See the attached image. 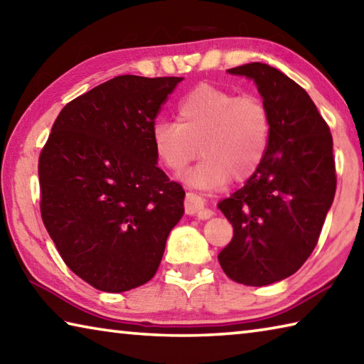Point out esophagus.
I'll return each mask as SVG.
<instances>
[{
	"label": "esophagus",
	"mask_w": 364,
	"mask_h": 364,
	"mask_svg": "<svg viewBox=\"0 0 364 364\" xmlns=\"http://www.w3.org/2000/svg\"><path fill=\"white\" fill-rule=\"evenodd\" d=\"M183 205H186V213L188 215H198V218H201V219L211 218V211H206L205 200H203L200 195L187 193Z\"/></svg>",
	"instance_id": "obj_1"
}]
</instances>
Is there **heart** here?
Wrapping results in <instances>:
<instances>
[{
  "label": "heart",
  "mask_w": 364,
  "mask_h": 364,
  "mask_svg": "<svg viewBox=\"0 0 364 364\" xmlns=\"http://www.w3.org/2000/svg\"><path fill=\"white\" fill-rule=\"evenodd\" d=\"M177 123L158 119L151 127L155 155L177 172L205 158L183 178L200 188H218L228 181L250 178L264 163L270 145L269 108L256 94L237 95L224 87L200 85L177 104Z\"/></svg>",
  "instance_id": "b5f03b06"
}]
</instances>
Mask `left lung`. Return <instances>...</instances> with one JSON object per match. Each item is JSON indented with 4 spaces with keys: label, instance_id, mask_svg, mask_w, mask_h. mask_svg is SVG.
<instances>
[{
    "label": "left lung",
    "instance_id": "left-lung-1",
    "mask_svg": "<svg viewBox=\"0 0 364 364\" xmlns=\"http://www.w3.org/2000/svg\"><path fill=\"white\" fill-rule=\"evenodd\" d=\"M228 73L256 82L272 136L260 168L219 203L233 227L219 264L233 282L267 286L296 273L318 243L336 195L333 136L305 89L279 70L252 62Z\"/></svg>",
    "mask_w": 364,
    "mask_h": 364
}]
</instances>
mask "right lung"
<instances>
[{"mask_svg":"<svg viewBox=\"0 0 364 364\" xmlns=\"http://www.w3.org/2000/svg\"><path fill=\"white\" fill-rule=\"evenodd\" d=\"M182 78L121 75L62 108L38 176L41 218L60 257L95 289L150 282L186 192L158 168L151 127Z\"/></svg>","mask_w":364,"mask_h":364,"instance_id":"right-lung-1","label":"right lung"}]
</instances>
